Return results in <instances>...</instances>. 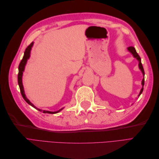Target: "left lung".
<instances>
[{"label":"left lung","instance_id":"1","mask_svg":"<svg viewBox=\"0 0 159 159\" xmlns=\"http://www.w3.org/2000/svg\"><path fill=\"white\" fill-rule=\"evenodd\" d=\"M127 50L131 53V54H133V57H135V58L139 61V69L141 70V71H142V73L143 74V75H145V71H144V69H143V65L141 64V57L140 56H139V54H137V52H136V50L135 48H134V47L133 46H129L127 48ZM142 88L140 91V93H139V96H140V95L142 93L143 91V86H144V84H145V78H143V80H142Z\"/></svg>","mask_w":159,"mask_h":159}]
</instances>
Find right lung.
<instances>
[{
	"mask_svg": "<svg viewBox=\"0 0 159 159\" xmlns=\"http://www.w3.org/2000/svg\"><path fill=\"white\" fill-rule=\"evenodd\" d=\"M33 44L34 42H32L31 44L28 46L26 50H25V54H24V56L22 57V60H21L20 64H19V66H18V85H19V88H20V93L22 94V98H24V99H25L26 103H28L29 105H30L32 107H33L34 108L36 109L37 110L40 111H42L44 113H50V114H54V113H58L59 111H60L63 109H60L59 111H45V110H42V109H40L37 108L36 106H34V105L28 99H27V98L26 97V95L25 93V90H24V88H23V85H22V74H23V71L24 70H25V66L26 64V62H27V60L29 59L30 57V50H31V48L33 46Z\"/></svg>",
	"mask_w": 159,
	"mask_h": 159,
	"instance_id": "add662e5",
	"label": "right lung"
}]
</instances>
